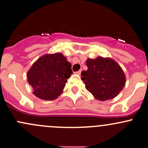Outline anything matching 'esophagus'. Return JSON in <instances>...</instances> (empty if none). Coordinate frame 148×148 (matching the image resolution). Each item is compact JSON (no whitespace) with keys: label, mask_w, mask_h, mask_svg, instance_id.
Here are the masks:
<instances>
[{"label":"esophagus","mask_w":148,"mask_h":148,"mask_svg":"<svg viewBox=\"0 0 148 148\" xmlns=\"http://www.w3.org/2000/svg\"><path fill=\"white\" fill-rule=\"evenodd\" d=\"M81 72H82V69L79 70L78 71H76V72H75V74H79V75H80V74H81Z\"/></svg>","instance_id":"34e87169"}]
</instances>
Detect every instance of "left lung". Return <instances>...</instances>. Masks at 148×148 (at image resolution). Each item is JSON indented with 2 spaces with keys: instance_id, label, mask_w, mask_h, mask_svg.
<instances>
[{
  "instance_id": "1",
  "label": "left lung",
  "mask_w": 148,
  "mask_h": 148,
  "mask_svg": "<svg viewBox=\"0 0 148 148\" xmlns=\"http://www.w3.org/2000/svg\"><path fill=\"white\" fill-rule=\"evenodd\" d=\"M86 66L88 69L82 71L81 79L87 91L98 100L113 99L125 86V74L114 60L98 57L87 60Z\"/></svg>"
}]
</instances>
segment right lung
<instances>
[{"mask_svg":"<svg viewBox=\"0 0 148 148\" xmlns=\"http://www.w3.org/2000/svg\"><path fill=\"white\" fill-rule=\"evenodd\" d=\"M72 73L71 63L66 57L55 53L39 58L29 69L27 78L35 96L52 101L62 94Z\"/></svg>","mask_w":148,"mask_h":148,"instance_id":"1","label":"right lung"}]
</instances>
